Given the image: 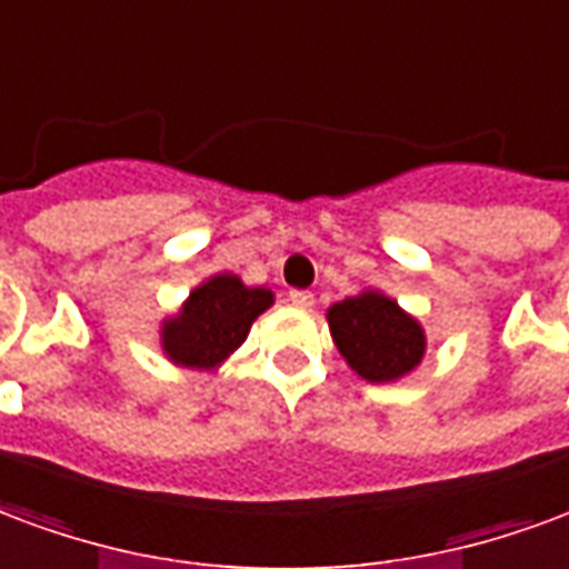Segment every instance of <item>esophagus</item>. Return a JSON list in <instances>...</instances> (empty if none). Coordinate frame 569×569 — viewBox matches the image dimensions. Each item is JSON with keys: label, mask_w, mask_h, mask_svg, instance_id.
<instances>
[{"label": "esophagus", "mask_w": 569, "mask_h": 569, "mask_svg": "<svg viewBox=\"0 0 569 569\" xmlns=\"http://www.w3.org/2000/svg\"><path fill=\"white\" fill-rule=\"evenodd\" d=\"M288 297H290V302L297 306V309H312V306H315L312 290H290Z\"/></svg>", "instance_id": "1"}]
</instances>
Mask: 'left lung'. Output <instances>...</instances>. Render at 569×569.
Masks as SVG:
<instances>
[{
    "label": "left lung",
    "mask_w": 569,
    "mask_h": 569,
    "mask_svg": "<svg viewBox=\"0 0 569 569\" xmlns=\"http://www.w3.org/2000/svg\"><path fill=\"white\" fill-rule=\"evenodd\" d=\"M327 325L339 355L367 381H397L425 358V330L379 290L333 302Z\"/></svg>",
    "instance_id": "obj_1"
}]
</instances>
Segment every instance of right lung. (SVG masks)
Returning a JSON list of instances; mask_svg holds the SVG:
<instances>
[{"label":"right lung","mask_w":569,"mask_h":569,"mask_svg":"<svg viewBox=\"0 0 569 569\" xmlns=\"http://www.w3.org/2000/svg\"><path fill=\"white\" fill-rule=\"evenodd\" d=\"M272 290L248 288L239 276L221 272L190 290L181 312L160 330L166 358L190 370H214L242 346L257 315L272 306Z\"/></svg>","instance_id":"right-lung-1"}]
</instances>
